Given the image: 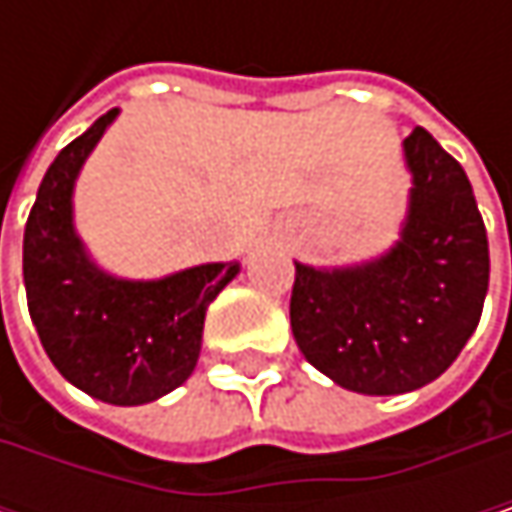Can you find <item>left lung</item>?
Here are the masks:
<instances>
[{"label": "left lung", "mask_w": 512, "mask_h": 512, "mask_svg": "<svg viewBox=\"0 0 512 512\" xmlns=\"http://www.w3.org/2000/svg\"><path fill=\"white\" fill-rule=\"evenodd\" d=\"M412 201L400 243L350 269L296 263L293 338L320 373L358 394L439 379L480 323L489 240L462 165L424 127L403 142Z\"/></svg>", "instance_id": "obj_1"}]
</instances>
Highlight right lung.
Here are the masks:
<instances>
[{
    "instance_id": "add662e5",
    "label": "right lung",
    "mask_w": 512,
    "mask_h": 512,
    "mask_svg": "<svg viewBox=\"0 0 512 512\" xmlns=\"http://www.w3.org/2000/svg\"><path fill=\"white\" fill-rule=\"evenodd\" d=\"M118 109L97 118L47 168L23 234V281L38 338L58 373L112 406H142L189 379L207 305L240 272L204 263L159 281L100 272L73 234V180Z\"/></svg>"
}]
</instances>
